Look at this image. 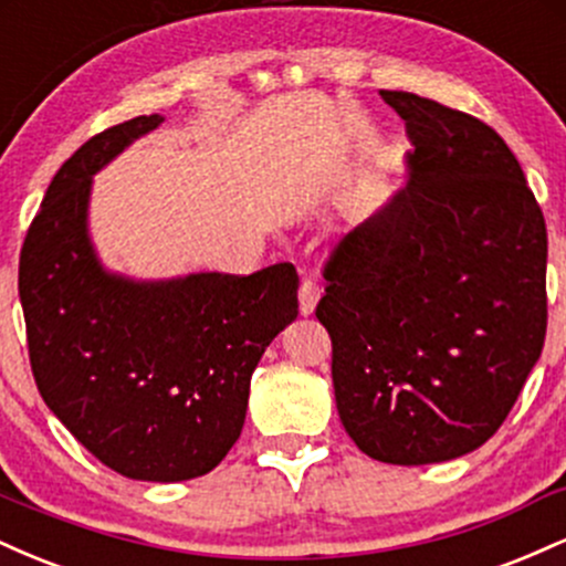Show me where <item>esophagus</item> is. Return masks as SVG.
Listing matches in <instances>:
<instances>
[{"label": "esophagus", "instance_id": "34e87169", "mask_svg": "<svg viewBox=\"0 0 566 566\" xmlns=\"http://www.w3.org/2000/svg\"><path fill=\"white\" fill-rule=\"evenodd\" d=\"M319 295H322V290H319V284H316V279H311V276L303 274L301 290H297V297H301V314L303 316L314 314L316 303H319Z\"/></svg>", "mask_w": 566, "mask_h": 566}]
</instances>
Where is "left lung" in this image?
Here are the masks:
<instances>
[{
	"label": "left lung",
	"instance_id": "8db88e82",
	"mask_svg": "<svg viewBox=\"0 0 566 566\" xmlns=\"http://www.w3.org/2000/svg\"><path fill=\"white\" fill-rule=\"evenodd\" d=\"M380 95L415 146L409 178L324 263L316 319L356 447L441 463L503 426L541 359L548 233L495 129L415 93Z\"/></svg>",
	"mask_w": 566,
	"mask_h": 566
}]
</instances>
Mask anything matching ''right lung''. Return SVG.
I'll list each match as a JSON object with an SVG mask.
<instances>
[{"mask_svg":"<svg viewBox=\"0 0 566 566\" xmlns=\"http://www.w3.org/2000/svg\"><path fill=\"white\" fill-rule=\"evenodd\" d=\"M161 116H135L63 161L18 265L31 373L44 405L103 465L140 482L210 473L239 439L250 378L297 316V274H108L87 233L93 175Z\"/></svg>","mask_w":566,"mask_h":566,"instance_id":"right-lung-1","label":"right lung"}]
</instances>
